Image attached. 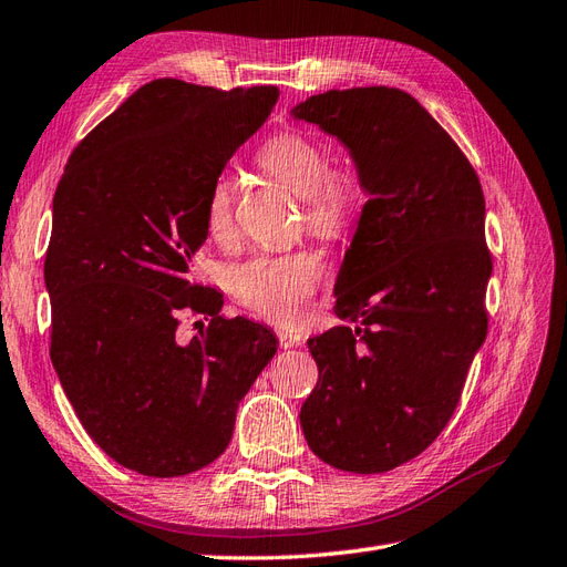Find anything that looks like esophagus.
<instances>
[{
	"label": "esophagus",
	"instance_id": "34e87169",
	"mask_svg": "<svg viewBox=\"0 0 567 567\" xmlns=\"http://www.w3.org/2000/svg\"><path fill=\"white\" fill-rule=\"evenodd\" d=\"M302 342H305V336H302L300 331H293V329H281V331H279V346H281L284 350L302 346Z\"/></svg>",
	"mask_w": 567,
	"mask_h": 567
}]
</instances>
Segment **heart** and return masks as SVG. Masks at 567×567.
Masks as SVG:
<instances>
[{"label": "heart", "instance_id": "1", "mask_svg": "<svg viewBox=\"0 0 567 567\" xmlns=\"http://www.w3.org/2000/svg\"><path fill=\"white\" fill-rule=\"evenodd\" d=\"M269 177L300 196L307 231L321 238H338L352 225L359 194V177L348 163H329V153L300 132H279L257 153ZM205 229L215 241L234 234V182L219 175L205 196ZM323 277V265L310 250L262 252L229 271L231 296L257 317L293 323L307 312V302Z\"/></svg>", "mask_w": 567, "mask_h": 567}]
</instances>
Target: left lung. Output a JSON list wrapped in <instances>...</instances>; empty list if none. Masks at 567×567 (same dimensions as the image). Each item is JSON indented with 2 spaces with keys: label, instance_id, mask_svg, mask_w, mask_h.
<instances>
[{
  "label": "left lung",
  "instance_id": "left-lung-1",
  "mask_svg": "<svg viewBox=\"0 0 567 567\" xmlns=\"http://www.w3.org/2000/svg\"><path fill=\"white\" fill-rule=\"evenodd\" d=\"M293 117L336 134L369 200L336 281V326L307 340L319 381L300 409L333 468L385 473L431 447L487 336L492 255L471 161L394 87L331 90Z\"/></svg>",
  "mask_w": 567,
  "mask_h": 567
}]
</instances>
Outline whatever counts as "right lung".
<instances>
[{
    "label": "right lung",
    "mask_w": 567,
    "mask_h": 567,
    "mask_svg": "<svg viewBox=\"0 0 567 567\" xmlns=\"http://www.w3.org/2000/svg\"><path fill=\"white\" fill-rule=\"evenodd\" d=\"M277 99L271 84L153 80L84 136L59 179L44 260L51 364L84 431L130 471L177 477L213 463L277 352L262 323L225 319L217 290L186 277L208 236L210 184ZM182 313L209 319L188 343Z\"/></svg>",
    "instance_id": "obj_1"
}]
</instances>
